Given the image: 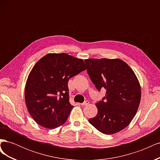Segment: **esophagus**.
Wrapping results in <instances>:
<instances>
[{"mask_svg": "<svg viewBox=\"0 0 160 160\" xmlns=\"http://www.w3.org/2000/svg\"><path fill=\"white\" fill-rule=\"evenodd\" d=\"M89 103V101H85V102H83V103H81V105L82 106H85V105H88Z\"/></svg>", "mask_w": 160, "mask_h": 160, "instance_id": "obj_1", "label": "esophagus"}]
</instances>
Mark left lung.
<instances>
[{"mask_svg":"<svg viewBox=\"0 0 160 160\" xmlns=\"http://www.w3.org/2000/svg\"><path fill=\"white\" fill-rule=\"evenodd\" d=\"M85 62L97 89L107 91L103 100L95 104L98 114L89 122L104 134L118 133L137 113L141 100L139 82L130 67L119 59H89Z\"/></svg>","mask_w":160,"mask_h":160,"instance_id":"obj_1","label":"left lung"}]
</instances>
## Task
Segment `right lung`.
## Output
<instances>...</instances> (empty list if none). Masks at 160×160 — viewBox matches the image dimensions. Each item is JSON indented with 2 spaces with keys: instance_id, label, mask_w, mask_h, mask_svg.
<instances>
[{
  "instance_id": "add662e5",
  "label": "right lung",
  "mask_w": 160,
  "mask_h": 160,
  "mask_svg": "<svg viewBox=\"0 0 160 160\" xmlns=\"http://www.w3.org/2000/svg\"><path fill=\"white\" fill-rule=\"evenodd\" d=\"M86 69L83 59L65 53H49L33 67L26 82L25 103L35 122L55 129L67 121L69 103L68 81Z\"/></svg>"
}]
</instances>
